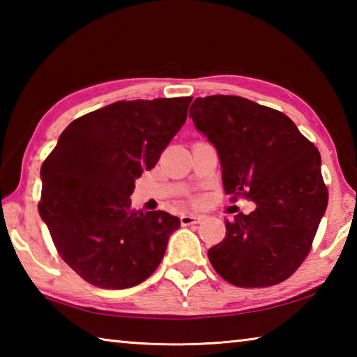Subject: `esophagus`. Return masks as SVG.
<instances>
[{"instance_id":"34e87169","label":"esophagus","mask_w":357,"mask_h":357,"mask_svg":"<svg viewBox=\"0 0 357 357\" xmlns=\"http://www.w3.org/2000/svg\"><path fill=\"white\" fill-rule=\"evenodd\" d=\"M203 217L197 215V214H184L181 215V225L183 227H189V225H195V223H200Z\"/></svg>"}]
</instances>
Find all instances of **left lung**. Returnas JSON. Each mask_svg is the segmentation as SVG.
Masks as SVG:
<instances>
[{
    "label": "left lung",
    "instance_id": "1",
    "mask_svg": "<svg viewBox=\"0 0 357 357\" xmlns=\"http://www.w3.org/2000/svg\"><path fill=\"white\" fill-rule=\"evenodd\" d=\"M189 116L214 144L231 202H255L250 214L225 222L208 250L222 279L241 288L277 285L309 255L328 208L321 155L287 114L239 96L197 98Z\"/></svg>",
    "mask_w": 357,
    "mask_h": 357
}]
</instances>
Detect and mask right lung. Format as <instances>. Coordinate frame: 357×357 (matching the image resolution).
<instances>
[{"instance_id": "add662e5", "label": "right lung", "mask_w": 357, "mask_h": 357, "mask_svg": "<svg viewBox=\"0 0 357 357\" xmlns=\"http://www.w3.org/2000/svg\"><path fill=\"white\" fill-rule=\"evenodd\" d=\"M190 102L118 100L83 114L42 164L39 214L59 257L91 285L135 287L164 258L179 219L135 211L130 195L183 128Z\"/></svg>"}]
</instances>
